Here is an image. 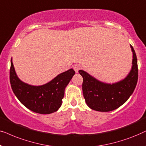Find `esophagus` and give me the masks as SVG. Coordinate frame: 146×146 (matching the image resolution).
Returning <instances> with one entry per match:
<instances>
[{
  "label": "esophagus",
  "instance_id": "1",
  "mask_svg": "<svg viewBox=\"0 0 146 146\" xmlns=\"http://www.w3.org/2000/svg\"><path fill=\"white\" fill-rule=\"evenodd\" d=\"M81 68V66L79 65H77V64H76V65H75L74 66H73V69H74L75 71L76 72V73H78L79 70Z\"/></svg>",
  "mask_w": 146,
  "mask_h": 146
}]
</instances>
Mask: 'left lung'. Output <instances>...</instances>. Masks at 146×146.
<instances>
[{"label": "left lung", "instance_id": "1", "mask_svg": "<svg viewBox=\"0 0 146 146\" xmlns=\"http://www.w3.org/2000/svg\"><path fill=\"white\" fill-rule=\"evenodd\" d=\"M133 53L132 67L125 78L118 82L106 83L98 80L88 73L79 70L83 77L82 89L85 102L91 110L98 111H111L122 106L133 93L137 85L138 69L136 54Z\"/></svg>", "mask_w": 146, "mask_h": 146}]
</instances>
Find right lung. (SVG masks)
I'll use <instances>...</instances> for the list:
<instances>
[{
	"mask_svg": "<svg viewBox=\"0 0 146 146\" xmlns=\"http://www.w3.org/2000/svg\"><path fill=\"white\" fill-rule=\"evenodd\" d=\"M75 73L74 70L70 69L58 75L46 84L31 85L19 78L11 59L10 82L13 93L27 108L37 113L49 114L57 111L60 108L65 87Z\"/></svg>",
	"mask_w": 146,
	"mask_h": 146,
	"instance_id": "right-lung-1",
	"label": "right lung"
}]
</instances>
